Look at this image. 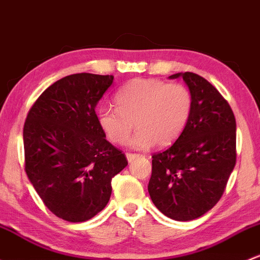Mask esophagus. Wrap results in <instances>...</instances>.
<instances>
[{"label": "esophagus", "instance_id": "1", "mask_svg": "<svg viewBox=\"0 0 260 260\" xmlns=\"http://www.w3.org/2000/svg\"><path fill=\"white\" fill-rule=\"evenodd\" d=\"M125 157H127L128 162H133V159L137 157V154H133V153H127V154H125Z\"/></svg>", "mask_w": 260, "mask_h": 260}]
</instances>
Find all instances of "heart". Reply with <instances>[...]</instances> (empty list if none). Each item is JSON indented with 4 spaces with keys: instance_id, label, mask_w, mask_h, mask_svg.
<instances>
[{
    "instance_id": "obj_1",
    "label": "heart",
    "mask_w": 260,
    "mask_h": 260,
    "mask_svg": "<svg viewBox=\"0 0 260 260\" xmlns=\"http://www.w3.org/2000/svg\"><path fill=\"white\" fill-rule=\"evenodd\" d=\"M114 103L116 108L98 109V125L109 142L119 146L127 143L136 125L131 144L138 149L174 143L193 111L192 92L185 84L155 78L131 81L117 92Z\"/></svg>"
}]
</instances>
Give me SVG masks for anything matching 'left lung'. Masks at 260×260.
<instances>
[{"label":"left lung","mask_w":260,"mask_h":260,"mask_svg":"<svg viewBox=\"0 0 260 260\" xmlns=\"http://www.w3.org/2000/svg\"><path fill=\"white\" fill-rule=\"evenodd\" d=\"M193 95V111L180 137L152 155L148 192L163 214L179 222L202 217L222 198L237 160V124L229 103L206 78L176 73Z\"/></svg>","instance_id":"obj_1"}]
</instances>
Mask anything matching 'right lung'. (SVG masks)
I'll return each mask as SVG.
<instances>
[{
  "label": "right lung",
  "mask_w": 260,
  "mask_h": 260,
  "mask_svg": "<svg viewBox=\"0 0 260 260\" xmlns=\"http://www.w3.org/2000/svg\"><path fill=\"white\" fill-rule=\"evenodd\" d=\"M113 76L76 73L51 84L23 125L24 171L45 206L67 222L93 218L107 206L112 178L128 165L106 139L95 106Z\"/></svg>",
  "instance_id": "add662e5"
}]
</instances>
